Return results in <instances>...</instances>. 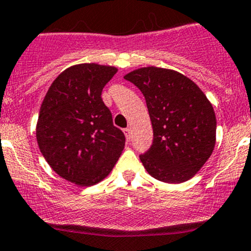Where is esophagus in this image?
Masks as SVG:
<instances>
[{
    "label": "esophagus",
    "instance_id": "34e87169",
    "mask_svg": "<svg viewBox=\"0 0 251 251\" xmlns=\"http://www.w3.org/2000/svg\"><path fill=\"white\" fill-rule=\"evenodd\" d=\"M124 133H125V136H126V139H127V141H130V138H131V128H125V130H124Z\"/></svg>",
    "mask_w": 251,
    "mask_h": 251
}]
</instances>
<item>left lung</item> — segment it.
<instances>
[{
    "label": "left lung",
    "instance_id": "obj_1",
    "mask_svg": "<svg viewBox=\"0 0 251 251\" xmlns=\"http://www.w3.org/2000/svg\"><path fill=\"white\" fill-rule=\"evenodd\" d=\"M146 99L152 125L151 147L139 155L147 172L163 183H183L212 155L216 118L213 105L191 79L160 67L126 75Z\"/></svg>",
    "mask_w": 251,
    "mask_h": 251
}]
</instances>
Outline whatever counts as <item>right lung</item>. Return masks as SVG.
I'll return each instance as SVG.
<instances>
[{
  "label": "right lung",
  "mask_w": 251,
  "mask_h": 251,
  "mask_svg": "<svg viewBox=\"0 0 251 251\" xmlns=\"http://www.w3.org/2000/svg\"><path fill=\"white\" fill-rule=\"evenodd\" d=\"M118 70L80 63L65 70L50 85L39 110L36 137L50 167L66 180L91 186L117 163L125 136L113 125L102 90Z\"/></svg>",
  "instance_id": "right-lung-1"
}]
</instances>
